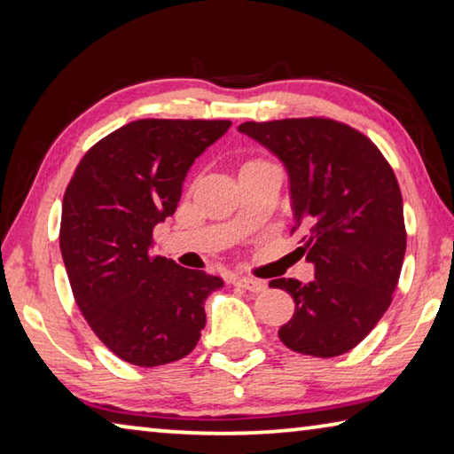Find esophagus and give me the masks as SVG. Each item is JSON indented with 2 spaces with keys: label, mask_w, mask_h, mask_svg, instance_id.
Instances as JSON below:
<instances>
[{
  "label": "esophagus",
  "mask_w": 454,
  "mask_h": 454,
  "mask_svg": "<svg viewBox=\"0 0 454 454\" xmlns=\"http://www.w3.org/2000/svg\"><path fill=\"white\" fill-rule=\"evenodd\" d=\"M236 286H240L248 292H264L266 290V284L262 280H256V278H248V276H236L234 278Z\"/></svg>",
  "instance_id": "esophagus-1"
}]
</instances>
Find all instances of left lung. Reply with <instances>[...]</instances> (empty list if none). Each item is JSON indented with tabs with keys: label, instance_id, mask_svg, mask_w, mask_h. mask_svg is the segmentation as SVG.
<instances>
[{
	"label": "left lung",
	"instance_id": "8db88e82",
	"mask_svg": "<svg viewBox=\"0 0 454 454\" xmlns=\"http://www.w3.org/2000/svg\"><path fill=\"white\" fill-rule=\"evenodd\" d=\"M288 172L294 230L314 264V280L276 278L294 298L278 330L301 355L333 358L356 347L393 301L406 232L396 176L364 134L326 118L244 121Z\"/></svg>",
	"mask_w": 454,
	"mask_h": 454
}]
</instances>
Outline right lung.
Returning <instances> with one entry per match:
<instances>
[{
	"mask_svg": "<svg viewBox=\"0 0 454 454\" xmlns=\"http://www.w3.org/2000/svg\"><path fill=\"white\" fill-rule=\"evenodd\" d=\"M228 120H136L86 152L61 204L59 248L83 318L136 366L180 360L206 326L218 276L152 256L153 226L178 208L190 166Z\"/></svg>",
	"mask_w": 454,
	"mask_h": 454,
	"instance_id": "1",
	"label": "right lung"
}]
</instances>
